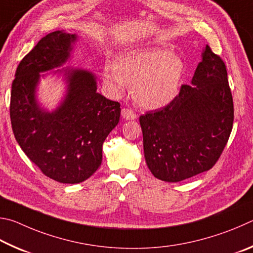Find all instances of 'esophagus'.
Returning a JSON list of instances; mask_svg holds the SVG:
<instances>
[{
	"instance_id": "1",
	"label": "esophagus",
	"mask_w": 253,
	"mask_h": 253,
	"mask_svg": "<svg viewBox=\"0 0 253 253\" xmlns=\"http://www.w3.org/2000/svg\"><path fill=\"white\" fill-rule=\"evenodd\" d=\"M121 114H122V118L124 120H135L136 119V114L133 112V111H131L129 109H122Z\"/></svg>"
}]
</instances>
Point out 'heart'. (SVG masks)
<instances>
[{
    "mask_svg": "<svg viewBox=\"0 0 253 253\" xmlns=\"http://www.w3.org/2000/svg\"><path fill=\"white\" fill-rule=\"evenodd\" d=\"M183 60L163 47L144 48L120 55L114 63H106L102 72L103 82L115 95L131 84L136 104L145 110L169 105L179 94L184 75Z\"/></svg>",
    "mask_w": 253,
    "mask_h": 253,
    "instance_id": "heart-1",
    "label": "heart"
}]
</instances>
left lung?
I'll return each mask as SVG.
<instances>
[{
    "label": "left lung",
    "instance_id": "left-lung-1",
    "mask_svg": "<svg viewBox=\"0 0 253 253\" xmlns=\"http://www.w3.org/2000/svg\"><path fill=\"white\" fill-rule=\"evenodd\" d=\"M232 124L227 68L207 45L190 85L181 86L169 105L140 117L147 166L167 182L210 170L228 142Z\"/></svg>",
    "mask_w": 253,
    "mask_h": 253
}]
</instances>
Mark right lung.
Listing matches in <instances>:
<instances>
[{
	"label": "right lung",
	"mask_w": 253,
	"mask_h": 253,
	"mask_svg": "<svg viewBox=\"0 0 253 253\" xmlns=\"http://www.w3.org/2000/svg\"><path fill=\"white\" fill-rule=\"evenodd\" d=\"M78 40L65 31L40 40L17 66L10 105L13 133L23 152L48 178L69 184L83 182L99 169L102 145L121 113L120 103L97 93L95 73L78 66L61 69ZM45 72L50 73L41 74ZM51 74L61 78L66 91L50 111L37 91L41 79Z\"/></svg>",
	"instance_id": "1"
}]
</instances>
